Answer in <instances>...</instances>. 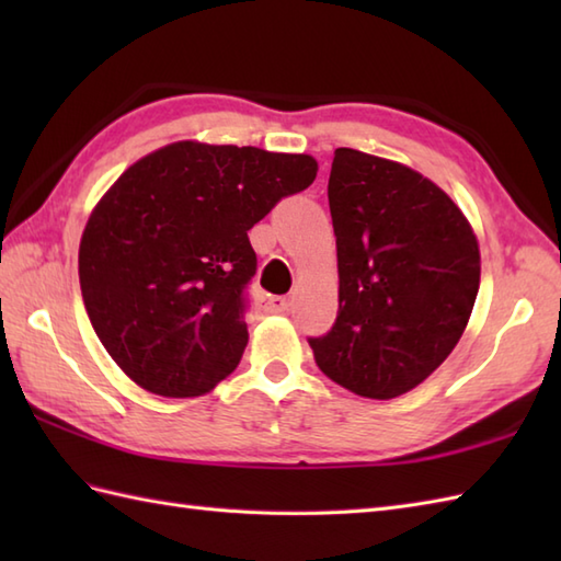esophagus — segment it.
<instances>
[{"label": "esophagus", "mask_w": 561, "mask_h": 561, "mask_svg": "<svg viewBox=\"0 0 561 561\" xmlns=\"http://www.w3.org/2000/svg\"><path fill=\"white\" fill-rule=\"evenodd\" d=\"M260 308L265 313H282L289 308V301L284 299V296H265V299L260 301Z\"/></svg>", "instance_id": "1"}]
</instances>
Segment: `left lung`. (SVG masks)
Instances as JSON below:
<instances>
[{
  "label": "left lung",
  "mask_w": 561,
  "mask_h": 561,
  "mask_svg": "<svg viewBox=\"0 0 561 561\" xmlns=\"http://www.w3.org/2000/svg\"><path fill=\"white\" fill-rule=\"evenodd\" d=\"M328 199L340 311L316 364L356 396L392 400L448 359L480 289V243L444 190L410 165L340 147Z\"/></svg>",
  "instance_id": "1"
}]
</instances>
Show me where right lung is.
Wrapping results in <instances>:
<instances>
[{
	"label": "right lung",
	"mask_w": 561,
	"mask_h": 561,
	"mask_svg": "<svg viewBox=\"0 0 561 561\" xmlns=\"http://www.w3.org/2000/svg\"><path fill=\"white\" fill-rule=\"evenodd\" d=\"M308 153L183 139L135 161L79 243L91 325L125 376L163 398L205 396L248 344V231L316 181Z\"/></svg>",
	"instance_id": "obj_1"
}]
</instances>
